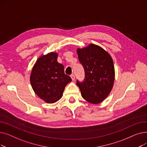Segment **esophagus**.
<instances>
[{
  "instance_id": "esophagus-1",
  "label": "esophagus",
  "mask_w": 147,
  "mask_h": 147,
  "mask_svg": "<svg viewBox=\"0 0 147 147\" xmlns=\"http://www.w3.org/2000/svg\"><path fill=\"white\" fill-rule=\"evenodd\" d=\"M70 77H71V79H72L73 81H74V80H75V76H74V75L73 74H72L70 76Z\"/></svg>"
}]
</instances>
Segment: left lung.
<instances>
[{
  "instance_id": "obj_1",
  "label": "left lung",
  "mask_w": 147,
  "mask_h": 147,
  "mask_svg": "<svg viewBox=\"0 0 147 147\" xmlns=\"http://www.w3.org/2000/svg\"><path fill=\"white\" fill-rule=\"evenodd\" d=\"M78 58L83 65L85 78L82 82L77 80L82 96L91 104L103 101L113 88L115 71L110 54L100 46L90 44L77 49Z\"/></svg>"
}]
</instances>
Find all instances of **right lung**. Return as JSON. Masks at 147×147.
Masks as SVG:
<instances>
[{"mask_svg":"<svg viewBox=\"0 0 147 147\" xmlns=\"http://www.w3.org/2000/svg\"><path fill=\"white\" fill-rule=\"evenodd\" d=\"M58 53L51 52L42 55L34 65L30 82L37 95L47 103L58 101L63 95L67 84L71 81L64 73L63 64L57 62Z\"/></svg>","mask_w":147,"mask_h":147,"instance_id":"add662e5","label":"right lung"}]
</instances>
